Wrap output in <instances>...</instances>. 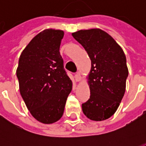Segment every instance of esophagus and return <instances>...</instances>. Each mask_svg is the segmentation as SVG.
<instances>
[{"instance_id": "obj_1", "label": "esophagus", "mask_w": 146, "mask_h": 146, "mask_svg": "<svg viewBox=\"0 0 146 146\" xmlns=\"http://www.w3.org/2000/svg\"><path fill=\"white\" fill-rule=\"evenodd\" d=\"M75 80H76V82H79V81H80V80H81V76L80 75L79 73H77L75 75Z\"/></svg>"}]
</instances>
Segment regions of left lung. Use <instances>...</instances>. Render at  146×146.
<instances>
[{"instance_id":"obj_1","label":"left lung","mask_w":146,"mask_h":146,"mask_svg":"<svg viewBox=\"0 0 146 146\" xmlns=\"http://www.w3.org/2000/svg\"><path fill=\"white\" fill-rule=\"evenodd\" d=\"M72 36L84 48L92 62L87 76L91 95L82 104L83 113L94 121L109 119L116 113L125 93L128 76L125 54L101 29L80 30Z\"/></svg>"}]
</instances>
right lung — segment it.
Here are the masks:
<instances>
[{
  "instance_id": "1",
  "label": "right lung",
  "mask_w": 146,
  "mask_h": 146,
  "mask_svg": "<svg viewBox=\"0 0 146 146\" xmlns=\"http://www.w3.org/2000/svg\"><path fill=\"white\" fill-rule=\"evenodd\" d=\"M64 31L47 29L36 34L22 51L16 75L19 92L31 115L44 124L61 119L73 82L59 52Z\"/></svg>"
}]
</instances>
